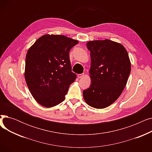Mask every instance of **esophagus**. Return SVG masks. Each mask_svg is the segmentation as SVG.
Here are the masks:
<instances>
[{
	"mask_svg": "<svg viewBox=\"0 0 152 152\" xmlns=\"http://www.w3.org/2000/svg\"><path fill=\"white\" fill-rule=\"evenodd\" d=\"M84 76V73H82V74H80V75H78V76H77V77H78V78H82V77H83Z\"/></svg>",
	"mask_w": 152,
	"mask_h": 152,
	"instance_id": "34e87169",
	"label": "esophagus"
}]
</instances>
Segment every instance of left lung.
Wrapping results in <instances>:
<instances>
[{
  "label": "left lung",
  "mask_w": 152,
  "mask_h": 152,
  "mask_svg": "<svg viewBox=\"0 0 152 152\" xmlns=\"http://www.w3.org/2000/svg\"><path fill=\"white\" fill-rule=\"evenodd\" d=\"M91 52L89 76L91 84L83 91L89 106L105 108L120 96L131 72V61L124 47L109 39L95 40L86 44Z\"/></svg>",
  "instance_id": "8db88e82"
}]
</instances>
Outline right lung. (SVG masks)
<instances>
[{"label": "right lung", "mask_w": 152, "mask_h": 152, "mask_svg": "<svg viewBox=\"0 0 152 152\" xmlns=\"http://www.w3.org/2000/svg\"><path fill=\"white\" fill-rule=\"evenodd\" d=\"M78 41L63 35L45 34L32 45L26 56L25 77L40 105L51 108L65 99L76 79L71 71L69 52Z\"/></svg>", "instance_id": "right-lung-1"}]
</instances>
